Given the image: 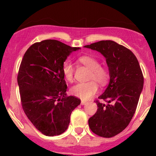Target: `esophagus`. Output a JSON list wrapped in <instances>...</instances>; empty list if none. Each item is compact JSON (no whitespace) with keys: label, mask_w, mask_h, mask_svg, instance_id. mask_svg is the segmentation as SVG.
Instances as JSON below:
<instances>
[{"label":"esophagus","mask_w":156,"mask_h":156,"mask_svg":"<svg viewBox=\"0 0 156 156\" xmlns=\"http://www.w3.org/2000/svg\"><path fill=\"white\" fill-rule=\"evenodd\" d=\"M87 103V102L84 101V100H81V104L82 105V106H84V105H86Z\"/></svg>","instance_id":"esophagus-1"}]
</instances>
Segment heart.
Here are the masks:
<instances>
[{
    "instance_id": "obj_1",
    "label": "heart",
    "mask_w": 156,
    "mask_h": 156,
    "mask_svg": "<svg viewBox=\"0 0 156 156\" xmlns=\"http://www.w3.org/2000/svg\"><path fill=\"white\" fill-rule=\"evenodd\" d=\"M78 62L90 70L89 80H94L99 85L103 86L108 82L109 75L105 67L100 66L97 59L92 56H80ZM74 66L70 62H66L62 66V74L66 81L72 82L74 79ZM98 91V86L94 81L78 83L71 88V94L83 100H87L94 97Z\"/></svg>"
}]
</instances>
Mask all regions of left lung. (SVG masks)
I'll list each match as a JSON object with an SVG mask.
<instances>
[{"label":"left lung","mask_w":156,"mask_h":156,"mask_svg":"<svg viewBox=\"0 0 156 156\" xmlns=\"http://www.w3.org/2000/svg\"><path fill=\"white\" fill-rule=\"evenodd\" d=\"M84 48L100 52L109 72V82L97 100V111L88 120L90 130L103 137H112L131 121L144 87V75L137 59L129 49L113 41H100Z\"/></svg>","instance_id":"8db88e82"}]
</instances>
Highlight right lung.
Wrapping results in <instances>:
<instances>
[{
    "mask_svg": "<svg viewBox=\"0 0 156 156\" xmlns=\"http://www.w3.org/2000/svg\"><path fill=\"white\" fill-rule=\"evenodd\" d=\"M80 48L56 40L34 43L24 54L17 81L22 106L34 127L46 136L64 133L72 112L81 100L66 96L62 66L67 57Z\"/></svg>",
    "mask_w": 156,
    "mask_h": 156,
    "instance_id": "right-lung-1",
    "label": "right lung"
}]
</instances>
